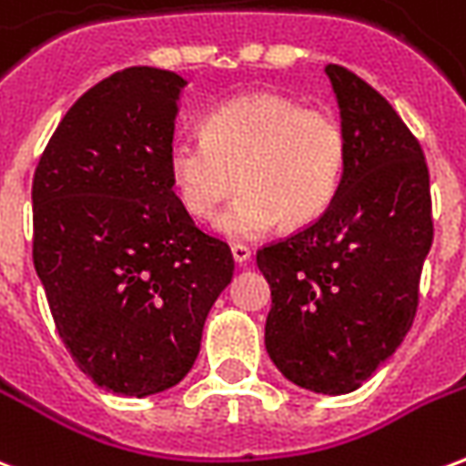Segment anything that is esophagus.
Wrapping results in <instances>:
<instances>
[{
	"mask_svg": "<svg viewBox=\"0 0 466 466\" xmlns=\"http://www.w3.org/2000/svg\"><path fill=\"white\" fill-rule=\"evenodd\" d=\"M232 259L237 264H249V259H252V252H249V247H244V244H234V247H232Z\"/></svg>",
	"mask_w": 466,
	"mask_h": 466,
	"instance_id": "esophagus-1",
	"label": "esophagus"
}]
</instances>
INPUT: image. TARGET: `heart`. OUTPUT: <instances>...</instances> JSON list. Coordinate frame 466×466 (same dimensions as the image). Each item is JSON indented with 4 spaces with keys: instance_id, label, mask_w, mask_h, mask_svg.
Here are the masks:
<instances>
[{
    "instance_id": "heart-1",
    "label": "heart",
    "mask_w": 466,
    "mask_h": 466,
    "mask_svg": "<svg viewBox=\"0 0 466 466\" xmlns=\"http://www.w3.org/2000/svg\"><path fill=\"white\" fill-rule=\"evenodd\" d=\"M204 139L177 137L167 147L169 182L187 212L209 219L237 189L214 229L229 239H257L282 222H317L339 192L347 134L332 115L294 96L254 92L204 116Z\"/></svg>"
}]
</instances>
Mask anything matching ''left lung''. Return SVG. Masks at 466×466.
<instances>
[{
    "instance_id": "obj_1",
    "label": "left lung",
    "mask_w": 466,
    "mask_h": 466,
    "mask_svg": "<svg viewBox=\"0 0 466 466\" xmlns=\"http://www.w3.org/2000/svg\"><path fill=\"white\" fill-rule=\"evenodd\" d=\"M347 134L329 209L257 252L272 289L264 344L287 380L314 394L360 390L410 332L431 247L430 172L384 96L327 65Z\"/></svg>"
}]
</instances>
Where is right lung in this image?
I'll return each instance as SVG.
<instances>
[{"instance_id":"obj_1","label":"right lung","mask_w":466,"mask_h":466,"mask_svg":"<svg viewBox=\"0 0 466 466\" xmlns=\"http://www.w3.org/2000/svg\"><path fill=\"white\" fill-rule=\"evenodd\" d=\"M184 86L154 66L102 79L59 122L32 182V257L56 332L96 387L139 400L192 370L234 272L167 172Z\"/></svg>"}]
</instances>
